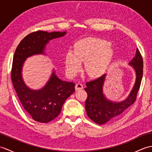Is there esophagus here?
I'll use <instances>...</instances> for the list:
<instances>
[{"instance_id": "34e87169", "label": "esophagus", "mask_w": 152, "mask_h": 152, "mask_svg": "<svg viewBox=\"0 0 152 152\" xmlns=\"http://www.w3.org/2000/svg\"><path fill=\"white\" fill-rule=\"evenodd\" d=\"M83 88V85L81 83H76V86H75V89L76 90H80V89H82Z\"/></svg>"}]
</instances>
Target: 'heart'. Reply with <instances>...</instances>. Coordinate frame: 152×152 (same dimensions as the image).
I'll use <instances>...</instances> for the list:
<instances>
[{
  "label": "heart",
  "instance_id": "obj_1",
  "mask_svg": "<svg viewBox=\"0 0 152 152\" xmlns=\"http://www.w3.org/2000/svg\"><path fill=\"white\" fill-rule=\"evenodd\" d=\"M74 53L69 51L65 57L67 74L74 76L85 62V71L91 78H97L105 72L111 63L113 51L108 41L98 38H85L74 45Z\"/></svg>",
  "mask_w": 152,
  "mask_h": 152
}]
</instances>
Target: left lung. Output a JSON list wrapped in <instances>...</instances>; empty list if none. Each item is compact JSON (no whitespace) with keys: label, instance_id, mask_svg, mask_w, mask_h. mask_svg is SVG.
Masks as SVG:
<instances>
[{"label":"left lung","instance_id":"8db88e82","mask_svg":"<svg viewBox=\"0 0 152 152\" xmlns=\"http://www.w3.org/2000/svg\"><path fill=\"white\" fill-rule=\"evenodd\" d=\"M129 64L134 68L136 80L130 94L124 101L115 102L105 97L103 94V85L106 74L86 83L85 91L88 93L85 104L86 112L88 117L96 124L102 125L116 121L136 101L143 75V59L138 48L136 55Z\"/></svg>","mask_w":152,"mask_h":152}]
</instances>
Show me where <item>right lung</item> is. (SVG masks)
<instances>
[{"mask_svg":"<svg viewBox=\"0 0 152 152\" xmlns=\"http://www.w3.org/2000/svg\"><path fill=\"white\" fill-rule=\"evenodd\" d=\"M65 34V31L34 32L27 35L15 51L11 72L13 86L24 109L38 122H50L59 115L64 101L75 91V83L60 80L53 71L44 88L31 89L23 80L22 67L27 57L44 54L45 46L50 40Z\"/></svg>","mask_w":152,"mask_h":152,"instance_id":"obj_1","label":"right lung"}]
</instances>
